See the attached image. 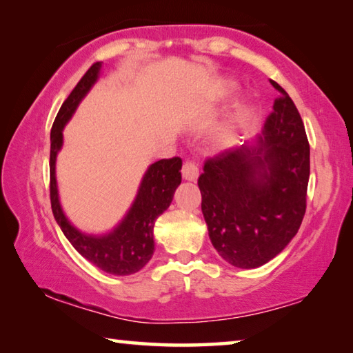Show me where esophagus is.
I'll return each mask as SVG.
<instances>
[{"label":"esophagus","mask_w":353,"mask_h":353,"mask_svg":"<svg viewBox=\"0 0 353 353\" xmlns=\"http://www.w3.org/2000/svg\"><path fill=\"white\" fill-rule=\"evenodd\" d=\"M182 176L185 181H196V179L199 177V168H198V163L194 162V160L187 159L183 162L182 166Z\"/></svg>","instance_id":"34e87169"}]
</instances>
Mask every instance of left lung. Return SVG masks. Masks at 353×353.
<instances>
[{
	"label": "left lung",
	"mask_w": 353,
	"mask_h": 353,
	"mask_svg": "<svg viewBox=\"0 0 353 353\" xmlns=\"http://www.w3.org/2000/svg\"><path fill=\"white\" fill-rule=\"evenodd\" d=\"M256 146L208 157L198 179L208 236L225 261L259 268L297 234L307 208L310 143L297 107L277 82Z\"/></svg>",
	"instance_id": "left-lung-1"
}]
</instances>
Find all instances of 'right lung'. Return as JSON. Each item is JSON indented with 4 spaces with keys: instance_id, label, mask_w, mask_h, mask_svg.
I'll return each instance as SVG.
<instances>
[{
    "instance_id": "obj_1",
    "label": "right lung",
    "mask_w": 353,
    "mask_h": 353,
    "mask_svg": "<svg viewBox=\"0 0 353 353\" xmlns=\"http://www.w3.org/2000/svg\"><path fill=\"white\" fill-rule=\"evenodd\" d=\"M101 62H94L73 92L63 101L51 128L50 151V198L51 208L63 235L83 259L113 276H129L139 272L154 254V224L170 207L176 188L182 181V159H162L152 163L140 185L139 194L128 216L112 234L105 236H88L81 234L68 223L59 204L56 185V155L62 146V129L76 110L77 104L98 79Z\"/></svg>"
}]
</instances>
